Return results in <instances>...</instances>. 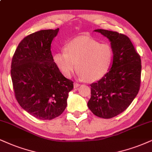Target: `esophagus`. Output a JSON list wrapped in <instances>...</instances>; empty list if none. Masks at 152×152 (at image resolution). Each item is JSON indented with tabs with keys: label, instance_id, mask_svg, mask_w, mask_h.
<instances>
[{
	"label": "esophagus",
	"instance_id": "34e87169",
	"mask_svg": "<svg viewBox=\"0 0 152 152\" xmlns=\"http://www.w3.org/2000/svg\"><path fill=\"white\" fill-rule=\"evenodd\" d=\"M80 85L79 83H77V82H74V87L75 88H77V87H79Z\"/></svg>",
	"mask_w": 152,
	"mask_h": 152
}]
</instances>
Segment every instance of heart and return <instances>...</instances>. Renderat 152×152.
Segmentation results:
<instances>
[{"label": "heart", "mask_w": 152, "mask_h": 152, "mask_svg": "<svg viewBox=\"0 0 152 152\" xmlns=\"http://www.w3.org/2000/svg\"><path fill=\"white\" fill-rule=\"evenodd\" d=\"M111 48L90 37H80L66 44L65 50L54 54L53 61L62 74L70 77L79 70L81 77L96 81L106 75L112 60Z\"/></svg>", "instance_id": "1"}]
</instances>
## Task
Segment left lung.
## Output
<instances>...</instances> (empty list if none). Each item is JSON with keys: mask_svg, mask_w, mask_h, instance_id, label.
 I'll list each match as a JSON object with an SVG mask.
<instances>
[{"mask_svg": "<svg viewBox=\"0 0 152 152\" xmlns=\"http://www.w3.org/2000/svg\"><path fill=\"white\" fill-rule=\"evenodd\" d=\"M94 31L109 39L113 59L106 75L90 85L87 106L95 115L111 118L127 109L139 92L141 59L126 35L102 29Z\"/></svg>", "mask_w": 152, "mask_h": 152, "instance_id": "left-lung-1", "label": "left lung"}]
</instances>
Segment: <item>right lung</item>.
Returning a JSON list of instances; mask_svg holds the SVG:
<instances>
[{
    "label": "right lung",
    "mask_w": 152,
    "mask_h": 152,
    "mask_svg": "<svg viewBox=\"0 0 152 152\" xmlns=\"http://www.w3.org/2000/svg\"><path fill=\"white\" fill-rule=\"evenodd\" d=\"M59 29L41 30L22 39L11 63L15 96L20 106L40 120H51L67 106L73 82L60 72L50 45Z\"/></svg>",
    "instance_id": "right-lung-1"
}]
</instances>
